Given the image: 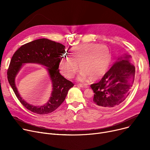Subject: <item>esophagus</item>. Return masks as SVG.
I'll return each mask as SVG.
<instances>
[{"label": "esophagus", "instance_id": "1", "mask_svg": "<svg viewBox=\"0 0 150 150\" xmlns=\"http://www.w3.org/2000/svg\"><path fill=\"white\" fill-rule=\"evenodd\" d=\"M78 86H79L80 87V88H88V85H86V84H78Z\"/></svg>", "mask_w": 150, "mask_h": 150}]
</instances>
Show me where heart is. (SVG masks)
<instances>
[{"label":"heart","mask_w":150,"mask_h":150,"mask_svg":"<svg viewBox=\"0 0 150 150\" xmlns=\"http://www.w3.org/2000/svg\"><path fill=\"white\" fill-rule=\"evenodd\" d=\"M71 58L62 57L59 61L61 73L68 78H72L78 69L81 70L79 78L84 80H97L103 76L108 70L112 60V53L104 44L86 43L72 47Z\"/></svg>","instance_id":"heart-1"}]
</instances>
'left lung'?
I'll return each instance as SVG.
<instances>
[{
  "mask_svg": "<svg viewBox=\"0 0 150 150\" xmlns=\"http://www.w3.org/2000/svg\"><path fill=\"white\" fill-rule=\"evenodd\" d=\"M131 55L125 53L117 61L101 80L91 85L94 92L92 103L103 109H113L127 100L134 81L135 67Z\"/></svg>",
  "mask_w": 150,
  "mask_h": 150,
  "instance_id": "8db88e82",
  "label": "left lung"
}]
</instances>
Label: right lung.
Wrapping results in <instances>:
<instances>
[{
  "label": "right lung",
  "mask_w": 150,
  "mask_h": 150,
  "mask_svg": "<svg viewBox=\"0 0 150 150\" xmlns=\"http://www.w3.org/2000/svg\"><path fill=\"white\" fill-rule=\"evenodd\" d=\"M65 48L60 43L42 38L22 45L14 53L8 69V80L22 105L30 111L38 114L52 112L62 103L69 90L74 86L72 82L59 73V61L62 53H66ZM26 63L39 64L47 67L52 84V92L50 100L42 106L28 104L20 97L15 86V76Z\"/></svg>",
  "instance_id": "add662e5"
}]
</instances>
